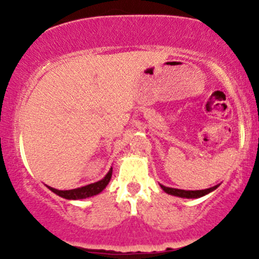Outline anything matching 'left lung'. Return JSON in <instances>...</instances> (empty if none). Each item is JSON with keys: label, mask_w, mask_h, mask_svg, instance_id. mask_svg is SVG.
<instances>
[{"label": "left lung", "mask_w": 259, "mask_h": 259, "mask_svg": "<svg viewBox=\"0 0 259 259\" xmlns=\"http://www.w3.org/2000/svg\"><path fill=\"white\" fill-rule=\"evenodd\" d=\"M163 190L169 195L173 196H179V197H185V198H197V197H202V196L209 194L210 191L215 190L218 186H213L209 187V189L206 190H196V191H186V190H179V189H171V187H167L160 185Z\"/></svg>", "instance_id": "obj_1"}]
</instances>
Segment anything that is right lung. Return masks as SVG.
Returning <instances> with one entry per match:
<instances>
[{"instance_id":"obj_1","label":"right lung","mask_w":259,"mask_h":259,"mask_svg":"<svg viewBox=\"0 0 259 259\" xmlns=\"http://www.w3.org/2000/svg\"><path fill=\"white\" fill-rule=\"evenodd\" d=\"M112 178V168L111 170L108 171V174L103 178L102 180L97 181L95 184H90V185H86L82 187H79V189H73V190H65V191H62V190L53 189V187H50L52 192H55L56 195L61 196V197L67 198V200H81V198L90 197V196H95L100 194L103 189L107 186V184L109 183Z\"/></svg>"}]
</instances>
